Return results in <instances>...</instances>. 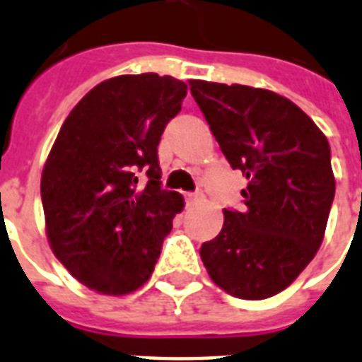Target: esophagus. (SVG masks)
<instances>
[{"label":"esophagus","instance_id":"1","mask_svg":"<svg viewBox=\"0 0 362 362\" xmlns=\"http://www.w3.org/2000/svg\"><path fill=\"white\" fill-rule=\"evenodd\" d=\"M186 201L189 202V204H195V202H202V201H204V195H202V193H187Z\"/></svg>","mask_w":362,"mask_h":362}]
</instances>
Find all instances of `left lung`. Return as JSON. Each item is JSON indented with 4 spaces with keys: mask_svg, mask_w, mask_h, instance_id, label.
Instances as JSON below:
<instances>
[{
    "mask_svg": "<svg viewBox=\"0 0 362 362\" xmlns=\"http://www.w3.org/2000/svg\"><path fill=\"white\" fill-rule=\"evenodd\" d=\"M191 95L232 165L247 178L242 211L201 258L210 279L240 299L283 292L316 257L334 197L329 141L292 100L249 85L191 79Z\"/></svg>",
    "mask_w": 362,
    "mask_h": 362,
    "instance_id": "left-lung-1",
    "label": "left lung"
}]
</instances>
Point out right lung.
Here are the masks:
<instances>
[{"instance_id": "1", "label": "right lung", "mask_w": 362, "mask_h": 362, "mask_svg": "<svg viewBox=\"0 0 362 362\" xmlns=\"http://www.w3.org/2000/svg\"><path fill=\"white\" fill-rule=\"evenodd\" d=\"M187 85L173 76H115L70 111L40 178L46 236L79 283L126 296L151 279L184 197L161 189L158 145ZM149 182L137 188L136 173Z\"/></svg>"}]
</instances>
